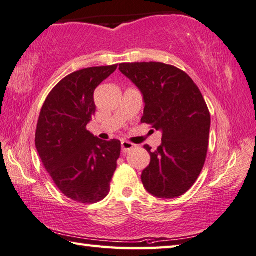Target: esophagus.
<instances>
[{
    "mask_svg": "<svg viewBox=\"0 0 256 256\" xmlns=\"http://www.w3.org/2000/svg\"><path fill=\"white\" fill-rule=\"evenodd\" d=\"M135 145L132 144L130 142H121V150H122L124 153H128V152H130Z\"/></svg>",
    "mask_w": 256,
    "mask_h": 256,
    "instance_id": "34e87169",
    "label": "esophagus"
}]
</instances>
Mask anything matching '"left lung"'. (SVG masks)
<instances>
[{
    "label": "left lung",
    "instance_id": "left-lung-1",
    "mask_svg": "<svg viewBox=\"0 0 256 256\" xmlns=\"http://www.w3.org/2000/svg\"><path fill=\"white\" fill-rule=\"evenodd\" d=\"M121 73L140 90L142 122L162 132V144L152 152L142 173L145 189L158 198L180 196L194 184L208 152L210 114L199 88L186 72L163 62H122Z\"/></svg>",
    "mask_w": 256,
    "mask_h": 256
}]
</instances>
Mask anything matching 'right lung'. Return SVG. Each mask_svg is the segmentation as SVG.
Segmentation results:
<instances>
[{"instance_id": "1", "label": "right lung", "mask_w": 256, "mask_h": 256, "mask_svg": "<svg viewBox=\"0 0 256 256\" xmlns=\"http://www.w3.org/2000/svg\"><path fill=\"white\" fill-rule=\"evenodd\" d=\"M118 65L88 67L62 78L40 111L36 148L54 183L80 204L104 199L121 150L118 140H101L86 129L96 114L94 90Z\"/></svg>"}]
</instances>
